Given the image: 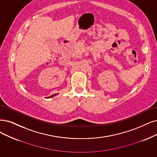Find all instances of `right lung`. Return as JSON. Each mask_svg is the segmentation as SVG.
<instances>
[{"mask_svg":"<svg viewBox=\"0 0 157 157\" xmlns=\"http://www.w3.org/2000/svg\"><path fill=\"white\" fill-rule=\"evenodd\" d=\"M55 95H56V94H54V95H52V96H50L49 98H52V97H53V96H54Z\"/></svg>","mask_w":157,"mask_h":157,"instance_id":"right-lung-1","label":"right lung"}]
</instances>
